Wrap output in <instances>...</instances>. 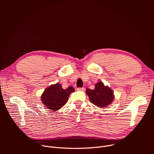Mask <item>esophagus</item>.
<instances>
[{
	"label": "esophagus",
	"mask_w": 154,
	"mask_h": 154,
	"mask_svg": "<svg viewBox=\"0 0 154 154\" xmlns=\"http://www.w3.org/2000/svg\"><path fill=\"white\" fill-rule=\"evenodd\" d=\"M77 91H83L85 90L84 88H77Z\"/></svg>",
	"instance_id": "1"
}]
</instances>
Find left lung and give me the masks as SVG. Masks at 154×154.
Masks as SVG:
<instances>
[{
	"label": "left lung",
	"mask_w": 154,
	"mask_h": 154,
	"mask_svg": "<svg viewBox=\"0 0 154 154\" xmlns=\"http://www.w3.org/2000/svg\"><path fill=\"white\" fill-rule=\"evenodd\" d=\"M86 93L89 96L90 101L100 108L109 105L114 99L112 90L108 86H105L102 82L97 83L93 90L87 88Z\"/></svg>",
	"instance_id": "left-lung-1"
}]
</instances>
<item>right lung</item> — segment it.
I'll return each instance as SVG.
<instances>
[{
  "instance_id": "obj_1",
  "label": "right lung",
  "mask_w": 154,
  "mask_h": 154,
  "mask_svg": "<svg viewBox=\"0 0 154 154\" xmlns=\"http://www.w3.org/2000/svg\"><path fill=\"white\" fill-rule=\"evenodd\" d=\"M75 91L72 86L63 89L59 83L52 85L46 88L41 96L42 103L51 110H57L63 106L68 100L69 94Z\"/></svg>"
}]
</instances>
